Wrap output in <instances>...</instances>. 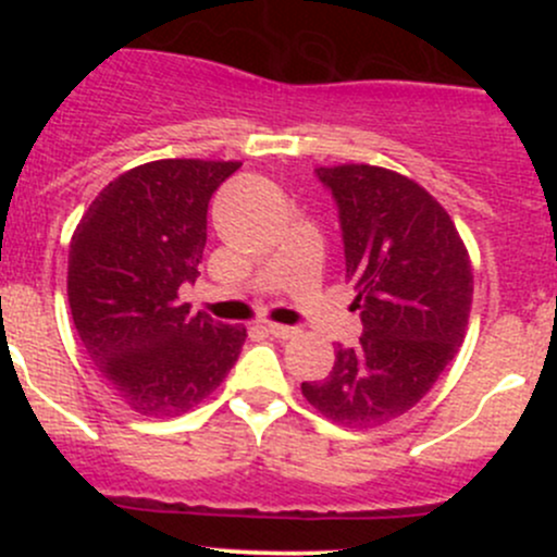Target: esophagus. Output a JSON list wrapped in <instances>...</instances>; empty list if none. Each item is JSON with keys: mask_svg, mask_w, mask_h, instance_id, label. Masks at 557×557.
Returning <instances> with one entry per match:
<instances>
[{"mask_svg": "<svg viewBox=\"0 0 557 557\" xmlns=\"http://www.w3.org/2000/svg\"><path fill=\"white\" fill-rule=\"evenodd\" d=\"M267 332H270V335H274V337H280V341H287V337L298 335V327H287V324L267 322Z\"/></svg>", "mask_w": 557, "mask_h": 557, "instance_id": "obj_1", "label": "esophagus"}]
</instances>
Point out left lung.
<instances>
[{
    "label": "left lung",
    "mask_w": 557,
    "mask_h": 557,
    "mask_svg": "<svg viewBox=\"0 0 557 557\" xmlns=\"http://www.w3.org/2000/svg\"><path fill=\"white\" fill-rule=\"evenodd\" d=\"M341 209L345 280L363 335L337 345L335 367L300 393L350 430L387 424L430 393L469 327L474 270L443 203L374 164L317 168Z\"/></svg>",
    "instance_id": "1"
}]
</instances>
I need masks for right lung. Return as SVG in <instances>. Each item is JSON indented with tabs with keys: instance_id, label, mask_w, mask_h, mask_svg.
I'll return each instance as SVG.
<instances>
[{
	"instance_id": "1",
	"label": "right lung",
	"mask_w": 557,
	"mask_h": 557,
	"mask_svg": "<svg viewBox=\"0 0 557 557\" xmlns=\"http://www.w3.org/2000/svg\"><path fill=\"white\" fill-rule=\"evenodd\" d=\"M240 168L159 159L123 172L94 198L70 240L67 300L107 385L140 417L190 411L225 380L246 327L214 322L181 287L196 283L209 198Z\"/></svg>"
}]
</instances>
